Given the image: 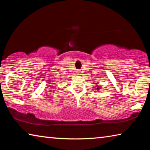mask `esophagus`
Here are the masks:
<instances>
[{
    "label": "esophagus",
    "instance_id": "1",
    "mask_svg": "<svg viewBox=\"0 0 150 150\" xmlns=\"http://www.w3.org/2000/svg\"><path fill=\"white\" fill-rule=\"evenodd\" d=\"M76 73H77V75H80L81 73V71H79V70H77V71H76Z\"/></svg>",
    "mask_w": 150,
    "mask_h": 150
}]
</instances>
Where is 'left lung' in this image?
I'll use <instances>...</instances> for the list:
<instances>
[{
	"label": "left lung",
	"mask_w": 150,
	"mask_h": 150,
	"mask_svg": "<svg viewBox=\"0 0 150 150\" xmlns=\"http://www.w3.org/2000/svg\"><path fill=\"white\" fill-rule=\"evenodd\" d=\"M97 86V88H96V90H97V91H99V89H100V86H98V85H96Z\"/></svg>",
	"instance_id": "obj_1"
}]
</instances>
